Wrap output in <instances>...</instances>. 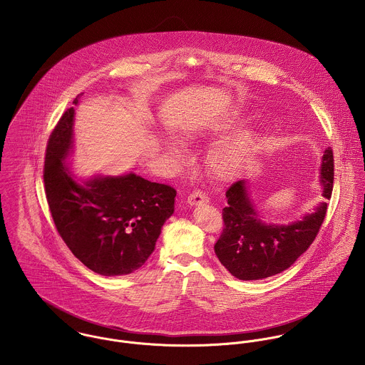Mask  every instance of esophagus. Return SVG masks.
<instances>
[{
	"label": "esophagus",
	"mask_w": 365,
	"mask_h": 365,
	"mask_svg": "<svg viewBox=\"0 0 365 365\" xmlns=\"http://www.w3.org/2000/svg\"><path fill=\"white\" fill-rule=\"evenodd\" d=\"M208 195L200 190H195L192 194L188 195V204L191 207H197V205H201V204H207L208 202Z\"/></svg>",
	"instance_id": "esophagus-1"
}]
</instances>
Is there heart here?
<instances>
[{
  "label": "heart",
  "instance_id": "obj_1",
  "mask_svg": "<svg viewBox=\"0 0 365 365\" xmlns=\"http://www.w3.org/2000/svg\"><path fill=\"white\" fill-rule=\"evenodd\" d=\"M239 112H230L222 118H217L205 128H190L184 132L182 138L187 142H198L215 135L225 133L229 130L236 119ZM253 145V135L249 130H243L235 135L232 139L215 146L207 158L210 173L219 180H232L239 171L243 160L250 153ZM165 152L177 161L185 158V148L175 139L167 138L163 140Z\"/></svg>",
  "mask_w": 365,
  "mask_h": 365
}]
</instances>
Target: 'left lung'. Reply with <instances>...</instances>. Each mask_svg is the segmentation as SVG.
<instances>
[{
    "label": "left lung",
    "instance_id": "1",
    "mask_svg": "<svg viewBox=\"0 0 365 365\" xmlns=\"http://www.w3.org/2000/svg\"><path fill=\"white\" fill-rule=\"evenodd\" d=\"M333 152L326 149L319 170L322 197L330 200L334 177ZM223 208V232L215 255L225 268L243 281L262 279L289 268L312 245L326 216L327 204L319 202L311 213L288 225L265 223L253 204L247 181L235 182Z\"/></svg>",
    "mask_w": 365,
    "mask_h": 365
}]
</instances>
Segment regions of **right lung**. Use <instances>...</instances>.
Listing matches in <instances>:
<instances>
[{
	"mask_svg": "<svg viewBox=\"0 0 365 365\" xmlns=\"http://www.w3.org/2000/svg\"><path fill=\"white\" fill-rule=\"evenodd\" d=\"M73 126L71 106L46 149L43 180L56 229L91 271L105 277L130 274L155 252L161 227L174 213L177 191L135 173L77 180L66 165L74 148Z\"/></svg>",
	"mask_w": 365,
	"mask_h": 365,
	"instance_id": "add662e5",
	"label": "right lung"
}]
</instances>
